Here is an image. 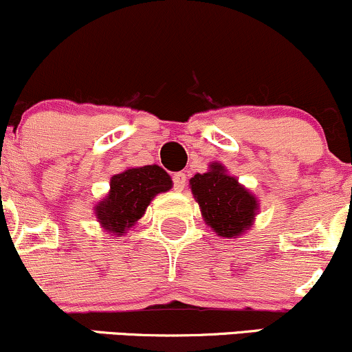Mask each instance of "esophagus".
<instances>
[{"label":"esophagus","mask_w":352,"mask_h":352,"mask_svg":"<svg viewBox=\"0 0 352 352\" xmlns=\"http://www.w3.org/2000/svg\"><path fill=\"white\" fill-rule=\"evenodd\" d=\"M186 175L184 173H176L175 176H173V184H175V190L176 191H183L184 186H186Z\"/></svg>","instance_id":"esophagus-1"}]
</instances>
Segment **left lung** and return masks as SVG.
<instances>
[{
    "mask_svg": "<svg viewBox=\"0 0 352 352\" xmlns=\"http://www.w3.org/2000/svg\"><path fill=\"white\" fill-rule=\"evenodd\" d=\"M190 186L203 220L218 236L236 238L250 230L258 203L236 177L226 173L225 166L211 162L208 173L191 177Z\"/></svg>",
    "mask_w": 352,
    "mask_h": 352,
    "instance_id": "1",
    "label": "left lung"
}]
</instances>
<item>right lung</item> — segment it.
<instances>
[{
	"instance_id": "1",
	"label": "right lung",
	"mask_w": 352,
	"mask_h": 352,
	"mask_svg": "<svg viewBox=\"0 0 352 352\" xmlns=\"http://www.w3.org/2000/svg\"><path fill=\"white\" fill-rule=\"evenodd\" d=\"M171 186V177L156 164L126 169L112 176L111 191L96 206L97 220L105 232L124 235L141 220L154 196Z\"/></svg>"
}]
</instances>
